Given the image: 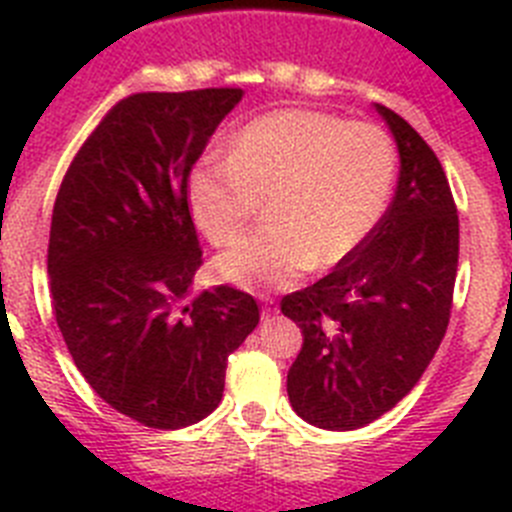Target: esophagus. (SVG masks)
Wrapping results in <instances>:
<instances>
[{"label": "esophagus", "mask_w": 512, "mask_h": 512, "mask_svg": "<svg viewBox=\"0 0 512 512\" xmlns=\"http://www.w3.org/2000/svg\"><path fill=\"white\" fill-rule=\"evenodd\" d=\"M277 315V300H271V297H261V318L269 320Z\"/></svg>", "instance_id": "esophagus-1"}]
</instances>
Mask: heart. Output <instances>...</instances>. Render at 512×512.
<instances>
[{
    "instance_id": "obj_1",
    "label": "heart",
    "mask_w": 512,
    "mask_h": 512,
    "mask_svg": "<svg viewBox=\"0 0 512 512\" xmlns=\"http://www.w3.org/2000/svg\"><path fill=\"white\" fill-rule=\"evenodd\" d=\"M395 174V146L372 122L277 110L248 122L228 158L194 166L187 197L215 246L235 241L266 200L269 225L220 253L215 271L235 287L271 289L348 259L382 220Z\"/></svg>"
}]
</instances>
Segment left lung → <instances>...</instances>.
Returning a JSON list of instances; mask_svg holds the SVG:
<instances>
[{
    "label": "left lung",
    "instance_id": "obj_1",
    "mask_svg": "<svg viewBox=\"0 0 512 512\" xmlns=\"http://www.w3.org/2000/svg\"><path fill=\"white\" fill-rule=\"evenodd\" d=\"M400 153L392 205L328 277L282 300L302 330L289 366L295 413L325 431H356L413 390L446 336L459 264V217L436 153L374 104Z\"/></svg>",
    "mask_w": 512,
    "mask_h": 512
}]
</instances>
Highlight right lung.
Listing matches in <instances>:
<instances>
[{
	"label": "right lung",
	"instance_id": "add662e5",
	"mask_svg": "<svg viewBox=\"0 0 512 512\" xmlns=\"http://www.w3.org/2000/svg\"><path fill=\"white\" fill-rule=\"evenodd\" d=\"M241 97L122 99L76 153L53 205L48 277L76 369L117 413L158 431L220 405L228 356L259 325L256 300L228 284L192 297L202 251L189 174Z\"/></svg>",
	"mask_w": 512,
	"mask_h": 512
}]
</instances>
